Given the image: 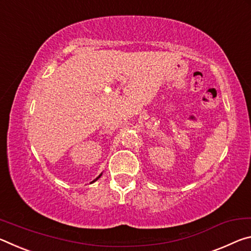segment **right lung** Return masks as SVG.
I'll return each mask as SVG.
<instances>
[{"mask_svg": "<svg viewBox=\"0 0 251 251\" xmlns=\"http://www.w3.org/2000/svg\"><path fill=\"white\" fill-rule=\"evenodd\" d=\"M102 176V174H101V175H100V176H97V178H96V179H94V180H93V181H92V182H94V181H97V180H98V179H99V178H100V176ZM92 182H91V183H92Z\"/></svg>", "mask_w": 251, "mask_h": 251, "instance_id": "1", "label": "right lung"}]
</instances>
